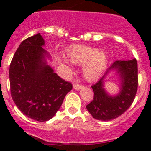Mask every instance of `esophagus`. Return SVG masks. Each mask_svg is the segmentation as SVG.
I'll list each match as a JSON object with an SVG mask.
<instances>
[{
    "instance_id": "1",
    "label": "esophagus",
    "mask_w": 151,
    "mask_h": 151,
    "mask_svg": "<svg viewBox=\"0 0 151 151\" xmlns=\"http://www.w3.org/2000/svg\"><path fill=\"white\" fill-rule=\"evenodd\" d=\"M82 88H83V86L78 85V84H74V85H73V89H75V90L76 91L80 90V89Z\"/></svg>"
}]
</instances>
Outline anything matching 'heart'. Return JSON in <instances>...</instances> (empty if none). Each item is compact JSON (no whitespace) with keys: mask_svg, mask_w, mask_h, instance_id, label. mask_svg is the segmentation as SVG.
<instances>
[{"mask_svg":"<svg viewBox=\"0 0 151 151\" xmlns=\"http://www.w3.org/2000/svg\"><path fill=\"white\" fill-rule=\"evenodd\" d=\"M69 61L75 65H83L82 73L89 82H94L101 77L108 63V55L105 50L86 45H76L70 47L66 51ZM57 62L63 69L71 71V63L58 58Z\"/></svg>","mask_w":151,"mask_h":151,"instance_id":"heart-1","label":"heart"}]
</instances>
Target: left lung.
<instances>
[{
  "label": "left lung",
  "instance_id": "8db88e82",
  "mask_svg": "<svg viewBox=\"0 0 151 151\" xmlns=\"http://www.w3.org/2000/svg\"><path fill=\"white\" fill-rule=\"evenodd\" d=\"M112 73L117 76L120 83V88L115 95H110L105 88L109 75ZM91 88L94 93V100L86 108L93 118L110 121L121 116L130 107L137 92L138 64L136 60L115 61Z\"/></svg>",
  "mask_w": 151,
  "mask_h": 151
}]
</instances>
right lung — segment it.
Segmentation results:
<instances>
[{"instance_id": "right-lung-1", "label": "right lung", "mask_w": 151, "mask_h": 151, "mask_svg": "<svg viewBox=\"0 0 151 151\" xmlns=\"http://www.w3.org/2000/svg\"><path fill=\"white\" fill-rule=\"evenodd\" d=\"M40 33L24 40L11 61L9 71L10 92L18 109L29 118L45 122L55 116L64 97L73 88L54 73L44 49Z\"/></svg>"}]
</instances>
